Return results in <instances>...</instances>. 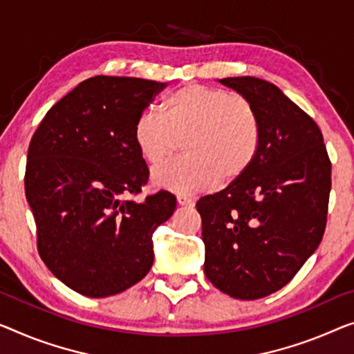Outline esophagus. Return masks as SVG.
Instances as JSON below:
<instances>
[{
  "mask_svg": "<svg viewBox=\"0 0 354 354\" xmlns=\"http://www.w3.org/2000/svg\"><path fill=\"white\" fill-rule=\"evenodd\" d=\"M178 203L183 205V207H194L195 198L192 195H186V194H178Z\"/></svg>",
  "mask_w": 354,
  "mask_h": 354,
  "instance_id": "obj_1",
  "label": "esophagus"
}]
</instances>
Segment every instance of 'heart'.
<instances>
[{
  "mask_svg": "<svg viewBox=\"0 0 354 354\" xmlns=\"http://www.w3.org/2000/svg\"><path fill=\"white\" fill-rule=\"evenodd\" d=\"M184 138L187 156L157 167L152 171L156 186L195 192L216 181H235L254 160L261 124L243 95L189 84L167 98L165 114L146 111L133 127L136 149L149 165L165 160Z\"/></svg>",
  "mask_w": 354,
  "mask_h": 354,
  "instance_id": "b5f03b06",
  "label": "heart"
}]
</instances>
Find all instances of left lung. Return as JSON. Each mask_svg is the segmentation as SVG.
I'll return each instance as SVG.
<instances>
[{
    "mask_svg": "<svg viewBox=\"0 0 354 354\" xmlns=\"http://www.w3.org/2000/svg\"><path fill=\"white\" fill-rule=\"evenodd\" d=\"M219 82L250 100L261 143L243 175L195 205L205 275L230 297L256 300L286 286L323 240L332 165L319 127L277 86L252 76Z\"/></svg>",
    "mask_w": 354,
    "mask_h": 354,
    "instance_id": "obj_1",
    "label": "left lung"
}]
</instances>
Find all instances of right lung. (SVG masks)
<instances>
[{
	"mask_svg": "<svg viewBox=\"0 0 354 354\" xmlns=\"http://www.w3.org/2000/svg\"><path fill=\"white\" fill-rule=\"evenodd\" d=\"M163 87L140 77L86 79L31 136L25 195L38 252L62 283L87 297L143 279L154 262L152 234L176 208L168 191L131 198L149 179L133 127Z\"/></svg>",
	"mask_w": 354,
	"mask_h": 354,
	"instance_id": "1",
	"label": "right lung"
}]
</instances>
